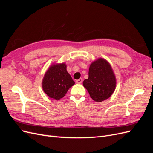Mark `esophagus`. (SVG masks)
<instances>
[{
  "label": "esophagus",
  "mask_w": 153,
  "mask_h": 153,
  "mask_svg": "<svg viewBox=\"0 0 153 153\" xmlns=\"http://www.w3.org/2000/svg\"><path fill=\"white\" fill-rule=\"evenodd\" d=\"M82 78H80V79L76 80V84H82Z\"/></svg>",
  "instance_id": "esophagus-1"
}]
</instances>
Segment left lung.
Listing matches in <instances>:
<instances>
[{"instance_id":"left-lung-1","label":"left lung","mask_w":153,"mask_h":153,"mask_svg":"<svg viewBox=\"0 0 153 153\" xmlns=\"http://www.w3.org/2000/svg\"><path fill=\"white\" fill-rule=\"evenodd\" d=\"M83 85L96 102L109 98L116 86V78L109 62L102 58L92 62L89 69V78L84 80Z\"/></svg>"}]
</instances>
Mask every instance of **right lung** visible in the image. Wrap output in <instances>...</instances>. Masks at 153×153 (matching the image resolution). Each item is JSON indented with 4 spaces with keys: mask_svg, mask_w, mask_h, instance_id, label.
Masks as SVG:
<instances>
[{
    "mask_svg": "<svg viewBox=\"0 0 153 153\" xmlns=\"http://www.w3.org/2000/svg\"><path fill=\"white\" fill-rule=\"evenodd\" d=\"M74 84L75 82L66 70V64H53L45 74L42 87L50 98L59 100Z\"/></svg>",
    "mask_w": 153,
    "mask_h": 153,
    "instance_id": "1",
    "label": "right lung"
}]
</instances>
